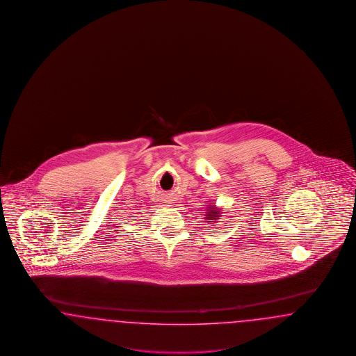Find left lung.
<instances>
[{"label": "left lung", "instance_id": "1", "mask_svg": "<svg viewBox=\"0 0 356 356\" xmlns=\"http://www.w3.org/2000/svg\"><path fill=\"white\" fill-rule=\"evenodd\" d=\"M222 217V212H221V209H218L216 205L213 207H208V209H207V214H205V218L208 220V222H216L218 218H221Z\"/></svg>", "mask_w": 356, "mask_h": 356}]
</instances>
